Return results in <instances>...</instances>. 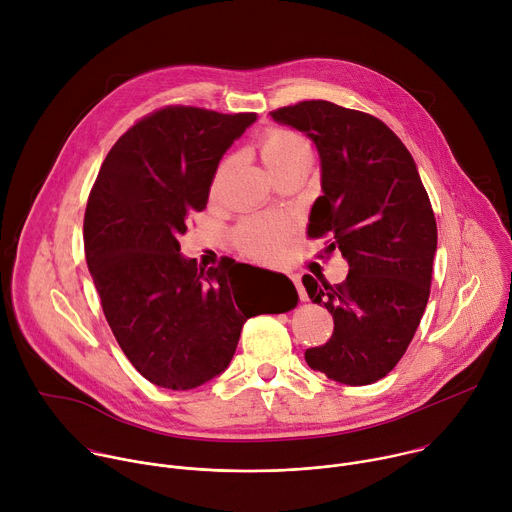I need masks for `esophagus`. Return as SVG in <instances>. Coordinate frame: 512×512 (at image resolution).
Listing matches in <instances>:
<instances>
[{
    "mask_svg": "<svg viewBox=\"0 0 512 512\" xmlns=\"http://www.w3.org/2000/svg\"><path fill=\"white\" fill-rule=\"evenodd\" d=\"M291 281H294V285H296V289H298V296H300V300H302V302H306V300H308V294H306V289H304V285H302L300 277H298V275H291Z\"/></svg>",
    "mask_w": 512,
    "mask_h": 512,
    "instance_id": "1",
    "label": "esophagus"
}]
</instances>
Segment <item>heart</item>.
Listing matches in <instances>:
<instances>
[{"label":"heart","instance_id":"obj_1","mask_svg":"<svg viewBox=\"0 0 512 512\" xmlns=\"http://www.w3.org/2000/svg\"><path fill=\"white\" fill-rule=\"evenodd\" d=\"M259 152L267 168L279 176L287 168L300 162H312L314 150L310 139L289 127H269L259 137ZM231 160L218 164L212 180V188L221 186ZM289 235V223L275 216H249L241 221L233 233L235 247L255 259H273L279 255L283 241Z\"/></svg>","mask_w":512,"mask_h":512}]
</instances>
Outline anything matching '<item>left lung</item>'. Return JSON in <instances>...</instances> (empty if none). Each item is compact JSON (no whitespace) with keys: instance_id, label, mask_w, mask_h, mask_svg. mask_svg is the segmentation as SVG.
I'll return each mask as SVG.
<instances>
[{"instance_id":"1","label":"left lung","mask_w":512,"mask_h":512,"mask_svg":"<svg viewBox=\"0 0 512 512\" xmlns=\"http://www.w3.org/2000/svg\"><path fill=\"white\" fill-rule=\"evenodd\" d=\"M316 143L322 190L310 239L348 261L342 283L304 275L314 304L334 318L322 346L306 350L314 371L344 385L387 377L405 354L429 300L437 227L429 196L403 141L375 115L330 101L271 111Z\"/></svg>"}]
</instances>
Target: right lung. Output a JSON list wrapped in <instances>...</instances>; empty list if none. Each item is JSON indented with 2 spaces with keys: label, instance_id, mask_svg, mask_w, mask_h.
<instances>
[{
  "label": "right lung",
  "instance_id": "obj_1",
  "mask_svg": "<svg viewBox=\"0 0 512 512\" xmlns=\"http://www.w3.org/2000/svg\"><path fill=\"white\" fill-rule=\"evenodd\" d=\"M255 113L166 105L135 121L107 154L85 210V257L115 340L141 377L188 391L221 375L253 304L233 291L237 265L202 271L180 255L223 154ZM289 300L296 287L287 279Z\"/></svg>",
  "mask_w": 512,
  "mask_h": 512
}]
</instances>
